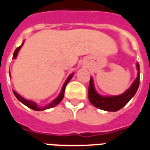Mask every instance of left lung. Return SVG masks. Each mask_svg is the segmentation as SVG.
Instances as JSON below:
<instances>
[{"instance_id":"8db88e82","label":"left lung","mask_w":150,"mask_h":150,"mask_svg":"<svg viewBox=\"0 0 150 150\" xmlns=\"http://www.w3.org/2000/svg\"><path fill=\"white\" fill-rule=\"evenodd\" d=\"M137 71H140L139 64H137ZM139 84H140V73L138 72L136 80L125 93L117 96H101L95 90L93 80L91 78L89 83V88H88V99L91 104L100 109L109 111V112H116L128 104L129 101L134 96L139 88Z\"/></svg>"}]
</instances>
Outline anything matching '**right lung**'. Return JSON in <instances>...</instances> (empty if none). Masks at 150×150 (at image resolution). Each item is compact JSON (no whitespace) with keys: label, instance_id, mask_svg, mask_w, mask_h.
<instances>
[{"label":"right lung","instance_id":"add662e5","mask_svg":"<svg viewBox=\"0 0 150 150\" xmlns=\"http://www.w3.org/2000/svg\"><path fill=\"white\" fill-rule=\"evenodd\" d=\"M21 46H22V45L19 46V47H18L17 49L15 50L14 53H13V59H16V57H17V55H18V51H19V50L21 49ZM72 76H73V74L70 75V76L67 78V79L66 80L65 83H64L63 86H62L61 93L59 94V96L56 98L54 100H53L52 102L49 104V105H46V106H45V107H38L36 103L32 102V101L30 100H25V99H24L23 97H21V96H20V95H18L16 91H13V94L15 95V96L17 97V99H18V100L21 101L22 104H24L25 105V106H27L28 108H31V109H33V110H35V111L45 110V109H48V108H50L54 107V106H56L57 104H59V103L62 101V100L63 99V96H64V92H65V89H66V87H67V83H69V81L71 80V79L72 78Z\"/></svg>","mask_w":150,"mask_h":150}]
</instances>
